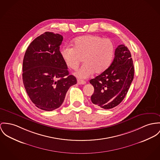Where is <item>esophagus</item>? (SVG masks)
<instances>
[{"label":"esophagus","mask_w":160,"mask_h":160,"mask_svg":"<svg viewBox=\"0 0 160 160\" xmlns=\"http://www.w3.org/2000/svg\"><path fill=\"white\" fill-rule=\"evenodd\" d=\"M77 83H78V85H85V84H86L85 81L82 80H80V79L77 80Z\"/></svg>","instance_id":"obj_1"}]
</instances>
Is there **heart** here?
I'll return each instance as SVG.
<instances>
[{
  "mask_svg": "<svg viewBox=\"0 0 160 160\" xmlns=\"http://www.w3.org/2000/svg\"><path fill=\"white\" fill-rule=\"evenodd\" d=\"M114 46L110 39L98 35L78 37L73 41V48L65 47L61 51L62 58L66 65L76 70L82 58L85 64L75 73L80 78H87L95 72L102 74L112 62Z\"/></svg>",
  "mask_w": 160,
  "mask_h": 160,
  "instance_id": "1",
  "label": "heart"
}]
</instances>
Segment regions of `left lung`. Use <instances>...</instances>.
I'll list each match as a JSON object with an SVG mask.
<instances>
[{"label":"left lung","mask_w":160,"mask_h":160,"mask_svg":"<svg viewBox=\"0 0 160 160\" xmlns=\"http://www.w3.org/2000/svg\"><path fill=\"white\" fill-rule=\"evenodd\" d=\"M134 77V66L130 50L121 44L115 50L114 58L108 69L90 80L94 91L91 101L103 109L118 105L127 95Z\"/></svg>","instance_id":"left-lung-1"}]
</instances>
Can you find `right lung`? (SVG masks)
<instances>
[{
	"instance_id": "add662e5",
	"label": "right lung",
	"mask_w": 160,
	"mask_h": 160,
	"mask_svg": "<svg viewBox=\"0 0 160 160\" xmlns=\"http://www.w3.org/2000/svg\"><path fill=\"white\" fill-rule=\"evenodd\" d=\"M62 39L60 34L46 32L30 43L25 53V89L32 102L42 110L59 108L69 88L77 83L62 58L60 46Z\"/></svg>"
}]
</instances>
